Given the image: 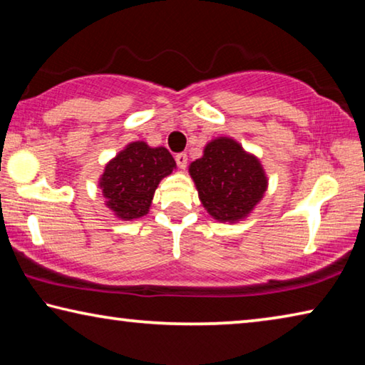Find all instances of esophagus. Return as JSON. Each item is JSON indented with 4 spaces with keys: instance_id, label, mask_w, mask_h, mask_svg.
I'll use <instances>...</instances> for the list:
<instances>
[{
    "instance_id": "esophagus-1",
    "label": "esophagus",
    "mask_w": 365,
    "mask_h": 365,
    "mask_svg": "<svg viewBox=\"0 0 365 365\" xmlns=\"http://www.w3.org/2000/svg\"><path fill=\"white\" fill-rule=\"evenodd\" d=\"M175 163H177V165H178V168H180V169L187 168V164H188L187 153H178L177 156H175Z\"/></svg>"
}]
</instances>
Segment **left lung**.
Returning a JSON list of instances; mask_svg holds the SVG:
<instances>
[{
    "instance_id": "8db88e82",
    "label": "left lung",
    "mask_w": 365,
    "mask_h": 365,
    "mask_svg": "<svg viewBox=\"0 0 365 365\" xmlns=\"http://www.w3.org/2000/svg\"><path fill=\"white\" fill-rule=\"evenodd\" d=\"M188 172L202 206L219 222L235 224L248 217L267 190L259 159L228 137L209 141Z\"/></svg>"
}]
</instances>
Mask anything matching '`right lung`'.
<instances>
[{
	"label": "right lung",
	"mask_w": 365,
	"mask_h": 365,
	"mask_svg": "<svg viewBox=\"0 0 365 365\" xmlns=\"http://www.w3.org/2000/svg\"><path fill=\"white\" fill-rule=\"evenodd\" d=\"M175 168L164 146L133 141L106 164L98 187L117 219L135 220L148 214L159 182Z\"/></svg>",
	"instance_id": "1"
}]
</instances>
